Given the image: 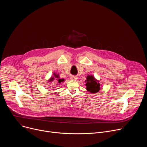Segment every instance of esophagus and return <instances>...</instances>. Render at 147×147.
<instances>
[{
    "label": "esophagus",
    "instance_id": "1",
    "mask_svg": "<svg viewBox=\"0 0 147 147\" xmlns=\"http://www.w3.org/2000/svg\"><path fill=\"white\" fill-rule=\"evenodd\" d=\"M70 79L72 80H76L77 79V77L76 76H73L70 77Z\"/></svg>",
    "mask_w": 147,
    "mask_h": 147
}]
</instances>
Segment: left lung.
<instances>
[{"label":"left lung","mask_w":147,"mask_h":147,"mask_svg":"<svg viewBox=\"0 0 147 147\" xmlns=\"http://www.w3.org/2000/svg\"><path fill=\"white\" fill-rule=\"evenodd\" d=\"M86 82L87 90L91 93H96L100 90V84L93 76H88Z\"/></svg>","instance_id":"obj_1"}]
</instances>
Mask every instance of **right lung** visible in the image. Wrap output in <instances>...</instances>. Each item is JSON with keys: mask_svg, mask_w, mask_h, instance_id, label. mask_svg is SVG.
<instances>
[{"mask_svg": "<svg viewBox=\"0 0 147 147\" xmlns=\"http://www.w3.org/2000/svg\"><path fill=\"white\" fill-rule=\"evenodd\" d=\"M53 75L54 76L51 77V78L49 80V82H52V81L55 80V81H56L57 82H58L59 83H60L61 82H63V81H65V79H63V78H61V79L60 78V77H59V74H56V73H54Z\"/></svg>", "mask_w": 147, "mask_h": 147, "instance_id": "obj_1", "label": "right lung"}]
</instances>
